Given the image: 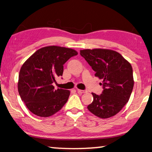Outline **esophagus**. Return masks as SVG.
<instances>
[{
	"mask_svg": "<svg viewBox=\"0 0 152 152\" xmlns=\"http://www.w3.org/2000/svg\"><path fill=\"white\" fill-rule=\"evenodd\" d=\"M77 92H78L79 94H83V93H85V92H86V91H82V90H80V89L77 90Z\"/></svg>",
	"mask_w": 152,
	"mask_h": 152,
	"instance_id": "1",
	"label": "esophagus"
}]
</instances>
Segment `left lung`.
I'll use <instances>...</instances> for the list:
<instances>
[{
  "label": "left lung",
  "instance_id": "1",
  "mask_svg": "<svg viewBox=\"0 0 152 152\" xmlns=\"http://www.w3.org/2000/svg\"><path fill=\"white\" fill-rule=\"evenodd\" d=\"M80 55L92 67L99 79L102 80L101 95L92 92L93 101L87 108L101 119L113 117L129 101L134 80L131 64L119 53L107 49L80 50Z\"/></svg>",
  "mask_w": 152,
  "mask_h": 152
}]
</instances>
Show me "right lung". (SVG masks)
I'll return each mask as SVG.
<instances>
[{
    "mask_svg": "<svg viewBox=\"0 0 152 152\" xmlns=\"http://www.w3.org/2000/svg\"><path fill=\"white\" fill-rule=\"evenodd\" d=\"M78 52L71 48L51 45L39 49L20 68L18 91L31 112L48 117L58 112L68 101L70 92L52 85L62 76L64 64Z\"/></svg>",
    "mask_w": 152,
    "mask_h": 152,
    "instance_id": "1",
    "label": "right lung"
}]
</instances>
